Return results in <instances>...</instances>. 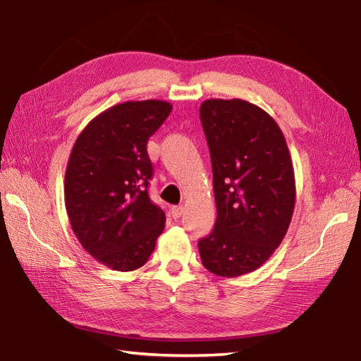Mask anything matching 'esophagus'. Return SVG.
<instances>
[{"instance_id":"1","label":"esophagus","mask_w":361,"mask_h":361,"mask_svg":"<svg viewBox=\"0 0 361 361\" xmlns=\"http://www.w3.org/2000/svg\"><path fill=\"white\" fill-rule=\"evenodd\" d=\"M171 214H172L173 219H180L181 214H183V206H172Z\"/></svg>"}]
</instances>
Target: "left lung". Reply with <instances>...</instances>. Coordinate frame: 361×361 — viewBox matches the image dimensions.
<instances>
[{"instance_id": "obj_1", "label": "left lung", "mask_w": 361, "mask_h": 361, "mask_svg": "<svg viewBox=\"0 0 361 361\" xmlns=\"http://www.w3.org/2000/svg\"><path fill=\"white\" fill-rule=\"evenodd\" d=\"M200 119L211 153L217 219L198 240L211 273L235 278L265 264L295 209V172L274 119L242 99H209Z\"/></svg>"}]
</instances>
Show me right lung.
<instances>
[{
	"instance_id": "obj_1",
	"label": "right lung",
	"mask_w": 361,
	"mask_h": 361,
	"mask_svg": "<svg viewBox=\"0 0 361 361\" xmlns=\"http://www.w3.org/2000/svg\"><path fill=\"white\" fill-rule=\"evenodd\" d=\"M172 111L164 101L124 102L82 130L65 173L68 219L99 262L133 271L149 260L163 233L164 211L150 200L149 137Z\"/></svg>"
}]
</instances>
